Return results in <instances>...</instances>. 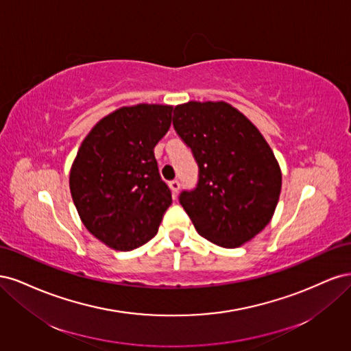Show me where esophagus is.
Here are the masks:
<instances>
[{
  "label": "esophagus",
  "instance_id": "esophagus-1",
  "mask_svg": "<svg viewBox=\"0 0 351 351\" xmlns=\"http://www.w3.org/2000/svg\"><path fill=\"white\" fill-rule=\"evenodd\" d=\"M169 189H171V192L176 195L178 192V189H180L178 180H171V182H169Z\"/></svg>",
  "mask_w": 351,
  "mask_h": 351
}]
</instances>
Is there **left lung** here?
<instances>
[{
	"mask_svg": "<svg viewBox=\"0 0 351 351\" xmlns=\"http://www.w3.org/2000/svg\"><path fill=\"white\" fill-rule=\"evenodd\" d=\"M173 125L199 167L196 189L178 197L196 231L227 249L259 234L281 192L280 165L261 132L222 101L177 105Z\"/></svg>",
	"mask_w": 351,
	"mask_h": 351,
	"instance_id": "left-lung-1",
	"label": "left lung"
}]
</instances>
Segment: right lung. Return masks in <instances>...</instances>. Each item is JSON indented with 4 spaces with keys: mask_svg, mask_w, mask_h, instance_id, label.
I'll return each mask as SVG.
<instances>
[{
    "mask_svg": "<svg viewBox=\"0 0 351 351\" xmlns=\"http://www.w3.org/2000/svg\"><path fill=\"white\" fill-rule=\"evenodd\" d=\"M171 105L139 104L104 117L82 142L70 192L92 236L114 250L141 247L173 204L154 147L168 132Z\"/></svg>",
    "mask_w": 351,
    "mask_h": 351,
    "instance_id": "add662e5",
    "label": "right lung"
}]
</instances>
